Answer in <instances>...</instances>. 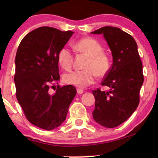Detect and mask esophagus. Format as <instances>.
<instances>
[{
	"label": "esophagus",
	"instance_id": "34e87169",
	"mask_svg": "<svg viewBox=\"0 0 158 158\" xmlns=\"http://www.w3.org/2000/svg\"><path fill=\"white\" fill-rule=\"evenodd\" d=\"M83 90H82V89H81V88H77V93L78 94H83Z\"/></svg>",
	"mask_w": 158,
	"mask_h": 158
}]
</instances>
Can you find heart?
Instances as JSON below:
<instances>
[{"label": "heart", "instance_id": "heart-1", "mask_svg": "<svg viewBox=\"0 0 158 158\" xmlns=\"http://www.w3.org/2000/svg\"><path fill=\"white\" fill-rule=\"evenodd\" d=\"M75 51L87 55L84 70H73L63 76L65 83L79 88H85L95 82L96 75L98 77L106 75L110 69V60L103 52L101 44L91 37L83 38L73 45ZM57 61L64 70H70L73 63V55L68 47H62L58 52Z\"/></svg>", "mask_w": 158, "mask_h": 158}]
</instances>
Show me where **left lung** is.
Masks as SVG:
<instances>
[{
	"label": "left lung",
	"mask_w": 158,
	"mask_h": 158,
	"mask_svg": "<svg viewBox=\"0 0 158 158\" xmlns=\"http://www.w3.org/2000/svg\"><path fill=\"white\" fill-rule=\"evenodd\" d=\"M91 34H102L113 57L101 83L109 90H93L96 100L93 117L101 126L114 128L128 119L139 105L144 82L142 61L135 39L122 29L104 27Z\"/></svg>",
	"instance_id": "1"
}]
</instances>
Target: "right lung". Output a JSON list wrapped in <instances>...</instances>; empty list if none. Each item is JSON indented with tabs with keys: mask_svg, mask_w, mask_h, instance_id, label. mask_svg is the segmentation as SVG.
Here are the masks:
<instances>
[{
	"mask_svg": "<svg viewBox=\"0 0 158 158\" xmlns=\"http://www.w3.org/2000/svg\"><path fill=\"white\" fill-rule=\"evenodd\" d=\"M74 32L42 27L27 34L19 44L15 59L16 95L28 121L46 130L60 126L76 95L74 86L57 85V54ZM58 84V83H57Z\"/></svg>",
	"mask_w": 158,
	"mask_h": 158,
	"instance_id": "add662e5",
	"label": "right lung"
}]
</instances>
